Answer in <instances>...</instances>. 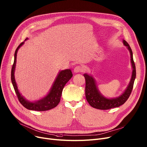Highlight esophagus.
Listing matches in <instances>:
<instances>
[{"instance_id":"obj_1","label":"esophagus","mask_w":147,"mask_h":147,"mask_svg":"<svg viewBox=\"0 0 147 147\" xmlns=\"http://www.w3.org/2000/svg\"><path fill=\"white\" fill-rule=\"evenodd\" d=\"M84 71V68L82 67L81 65H77L76 66L74 69V71L75 73H79V72H83Z\"/></svg>"}]
</instances>
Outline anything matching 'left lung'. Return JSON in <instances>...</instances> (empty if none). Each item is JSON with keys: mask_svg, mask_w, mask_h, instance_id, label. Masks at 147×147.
Segmentation results:
<instances>
[{"mask_svg": "<svg viewBox=\"0 0 147 147\" xmlns=\"http://www.w3.org/2000/svg\"><path fill=\"white\" fill-rule=\"evenodd\" d=\"M123 42L125 46L128 47L131 54V60L133 70L129 84L121 96L115 99H109L103 97L99 93L97 90L93 78L87 74H84V77H85L86 80L85 93L86 100L89 105L94 108L100 110H107L114 108V107H119L124 104L131 95L136 77V68L133 59L132 51L129 45L125 40L123 41Z\"/></svg>", "mask_w": 147, "mask_h": 147, "instance_id": "left-lung-1", "label": "left lung"}]
</instances>
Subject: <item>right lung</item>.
I'll return each mask as SVG.
<instances>
[{"label": "right lung", "instance_id": "add662e5", "mask_svg": "<svg viewBox=\"0 0 147 147\" xmlns=\"http://www.w3.org/2000/svg\"><path fill=\"white\" fill-rule=\"evenodd\" d=\"M26 40L27 38L25 41H26ZM24 42H21L16 48L15 53L14 62L11 70V81L15 93L17 95L18 99L19 102L22 105V106L29 110L36 111H45L53 109L60 103L63 88L65 84L69 81V80L73 77L72 72L70 69H67L65 70L61 71L59 73V74H58L57 77L56 78V80H55L53 84V86L50 92H49L47 96L44 97L42 99H41L34 103L29 102V101H27L26 99L24 98L20 94V93L19 92L14 77L17 52L18 49L24 44Z\"/></svg>", "mask_w": 147, "mask_h": 147}]
</instances>
